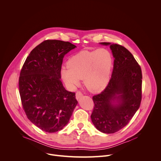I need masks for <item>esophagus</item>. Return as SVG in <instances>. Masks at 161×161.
Instances as JSON below:
<instances>
[{
    "instance_id": "esophagus-1",
    "label": "esophagus",
    "mask_w": 161,
    "mask_h": 161,
    "mask_svg": "<svg viewBox=\"0 0 161 161\" xmlns=\"http://www.w3.org/2000/svg\"><path fill=\"white\" fill-rule=\"evenodd\" d=\"M82 96H83L82 92L80 91V90L77 91V92L76 93V99H77V100L80 99V98L81 97H82Z\"/></svg>"
}]
</instances>
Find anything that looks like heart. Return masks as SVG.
I'll use <instances>...</instances> for the list:
<instances>
[{
    "label": "heart",
    "mask_w": 161,
    "mask_h": 161,
    "mask_svg": "<svg viewBox=\"0 0 161 161\" xmlns=\"http://www.w3.org/2000/svg\"><path fill=\"white\" fill-rule=\"evenodd\" d=\"M113 59L105 48L94 51H82L73 56L67 66L61 70L62 78L66 85L73 89L83 79L85 87L92 92L103 90L109 80Z\"/></svg>",
    "instance_id": "obj_1"
}]
</instances>
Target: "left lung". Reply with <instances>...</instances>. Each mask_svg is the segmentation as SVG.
<instances>
[{
	"instance_id": "1",
	"label": "left lung",
	"mask_w": 161,
	"mask_h": 161,
	"mask_svg": "<svg viewBox=\"0 0 161 161\" xmlns=\"http://www.w3.org/2000/svg\"><path fill=\"white\" fill-rule=\"evenodd\" d=\"M110 48L114 58L111 77L105 89L92 97L94 106L91 114L95 127L106 134L114 133L127 125L139 109L142 98L140 65L122 46L112 44Z\"/></svg>"
}]
</instances>
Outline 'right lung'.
I'll return each instance as SVG.
<instances>
[{
    "mask_svg": "<svg viewBox=\"0 0 161 161\" xmlns=\"http://www.w3.org/2000/svg\"><path fill=\"white\" fill-rule=\"evenodd\" d=\"M76 47L68 41L45 40L31 51L21 69L18 86L23 109L43 131L62 130L78 103L75 92L66 90L60 80L63 58Z\"/></svg>",
    "mask_w": 161,
    "mask_h": 161,
    "instance_id": "right-lung-1",
    "label": "right lung"
}]
</instances>
